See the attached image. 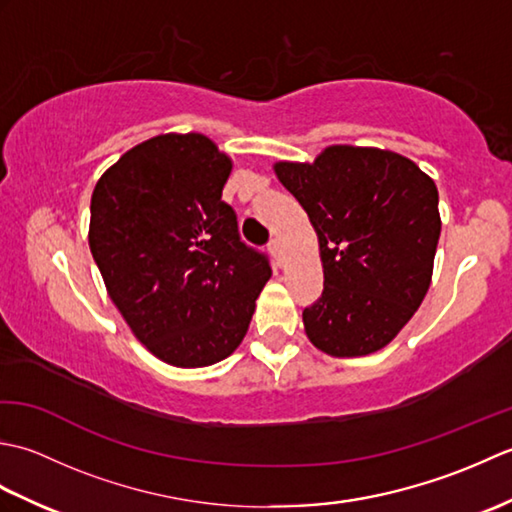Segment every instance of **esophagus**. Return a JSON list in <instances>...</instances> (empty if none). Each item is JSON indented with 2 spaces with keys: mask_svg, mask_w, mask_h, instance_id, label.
<instances>
[{
  "mask_svg": "<svg viewBox=\"0 0 512 512\" xmlns=\"http://www.w3.org/2000/svg\"><path fill=\"white\" fill-rule=\"evenodd\" d=\"M270 255L277 259V264H281V253H284V246H281V239H273V242L268 244Z\"/></svg>",
  "mask_w": 512,
  "mask_h": 512,
  "instance_id": "obj_1",
  "label": "esophagus"
}]
</instances>
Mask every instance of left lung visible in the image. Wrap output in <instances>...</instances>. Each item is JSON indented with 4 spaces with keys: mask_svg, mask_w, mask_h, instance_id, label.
I'll return each instance as SVG.
<instances>
[{
    "mask_svg": "<svg viewBox=\"0 0 512 512\" xmlns=\"http://www.w3.org/2000/svg\"><path fill=\"white\" fill-rule=\"evenodd\" d=\"M319 237L323 292L303 310L317 350H383L427 295L440 239L438 189L416 162L378 147L330 145L314 162H275Z\"/></svg>",
    "mask_w": 512,
    "mask_h": 512,
    "instance_id": "1",
    "label": "left lung"
}]
</instances>
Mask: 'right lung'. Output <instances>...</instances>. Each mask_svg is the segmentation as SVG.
<instances>
[{"label":"right lung","instance_id":"1","mask_svg":"<svg viewBox=\"0 0 512 512\" xmlns=\"http://www.w3.org/2000/svg\"><path fill=\"white\" fill-rule=\"evenodd\" d=\"M233 160L204 134H160L118 158L90 204V250L107 295L173 367L231 356L248 332L268 259L222 202Z\"/></svg>","mask_w":512,"mask_h":512}]
</instances>
